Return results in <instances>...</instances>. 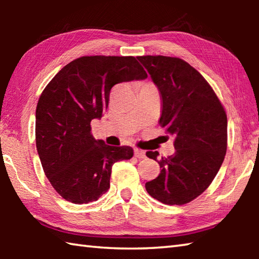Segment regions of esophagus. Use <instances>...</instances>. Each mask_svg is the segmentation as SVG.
Masks as SVG:
<instances>
[{
	"instance_id": "1",
	"label": "esophagus",
	"mask_w": 259,
	"mask_h": 259,
	"mask_svg": "<svg viewBox=\"0 0 259 259\" xmlns=\"http://www.w3.org/2000/svg\"><path fill=\"white\" fill-rule=\"evenodd\" d=\"M134 154L136 157H138V159H145L146 157V153L139 150V148H134Z\"/></svg>"
}]
</instances>
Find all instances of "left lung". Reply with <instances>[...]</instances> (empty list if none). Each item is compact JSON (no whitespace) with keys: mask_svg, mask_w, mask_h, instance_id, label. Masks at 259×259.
<instances>
[{"mask_svg":"<svg viewBox=\"0 0 259 259\" xmlns=\"http://www.w3.org/2000/svg\"><path fill=\"white\" fill-rule=\"evenodd\" d=\"M151 75L162 98L160 123L175 138V154L164 159L147 152L161 171L145 184L164 204H185L207 190L224 161L227 117L204 77L183 59L164 56L137 58Z\"/></svg>","mask_w":259,"mask_h":259,"instance_id":"1","label":"left lung"}]
</instances>
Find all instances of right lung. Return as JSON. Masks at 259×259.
I'll return each mask as SVG.
<instances>
[{
	"label": "right lung",
	"instance_id": "1",
	"mask_svg": "<svg viewBox=\"0 0 259 259\" xmlns=\"http://www.w3.org/2000/svg\"><path fill=\"white\" fill-rule=\"evenodd\" d=\"M135 57L90 56L71 61L43 90L35 114L36 150L46 176L69 202L97 201L109 188L112 166L134 155L91 135L90 122L108 106L112 87L145 80Z\"/></svg>",
	"mask_w": 259,
	"mask_h": 259
}]
</instances>
